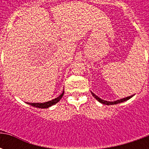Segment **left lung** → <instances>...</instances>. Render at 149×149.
<instances>
[{
	"mask_svg": "<svg viewBox=\"0 0 149 149\" xmlns=\"http://www.w3.org/2000/svg\"><path fill=\"white\" fill-rule=\"evenodd\" d=\"M92 93V92H91ZM93 94V96L96 99H97L99 102H100L101 104H106V105H112V104H120V103H122V102H124V101H126V100H129L130 98L133 97V95L132 96H130V97H125V98H123V99H120V100H116V101H107V100H102V99H100V97H98L97 95H95L93 93H92Z\"/></svg>",
	"mask_w": 149,
	"mask_h": 149,
	"instance_id": "8db88e82",
	"label": "left lung"
}]
</instances>
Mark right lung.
Wrapping results in <instances>:
<instances>
[{
  "instance_id": "add662e5",
  "label": "right lung",
  "mask_w": 149,
  "mask_h": 149,
  "mask_svg": "<svg viewBox=\"0 0 149 149\" xmlns=\"http://www.w3.org/2000/svg\"><path fill=\"white\" fill-rule=\"evenodd\" d=\"M63 95H64V92L62 93L58 97H56L55 99H53L52 100H49V101H47V102H45V103H27L29 104H30L32 106L36 107V108H39V109H47V108H49V107L52 106V105H54L56 104L59 102L61 99L63 97Z\"/></svg>"
}]
</instances>
